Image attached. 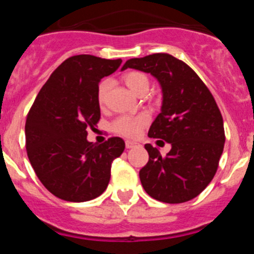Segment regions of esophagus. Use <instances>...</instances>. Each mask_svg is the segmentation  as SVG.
Here are the masks:
<instances>
[{"instance_id":"1","label":"esophagus","mask_w":254,"mask_h":254,"mask_svg":"<svg viewBox=\"0 0 254 254\" xmlns=\"http://www.w3.org/2000/svg\"><path fill=\"white\" fill-rule=\"evenodd\" d=\"M136 146H140V143L136 142V141H129V140L126 141V147H127V149H132V147H136Z\"/></svg>"}]
</instances>
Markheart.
<instances>
[{
	"instance_id": "obj_1",
	"label": "heart",
	"mask_w": 254,
	"mask_h": 254,
	"mask_svg": "<svg viewBox=\"0 0 254 254\" xmlns=\"http://www.w3.org/2000/svg\"><path fill=\"white\" fill-rule=\"evenodd\" d=\"M123 81L127 86L133 91L134 94H141L143 91H147L150 85V80L146 73L141 71H131L123 76ZM109 82L102 81L98 87V103L100 107H103L105 103V96H107ZM149 122V116L147 114H137V116H121L118 117L112 125V128L117 133L126 136V137H136L140 133L141 129L145 127Z\"/></svg>"
}]
</instances>
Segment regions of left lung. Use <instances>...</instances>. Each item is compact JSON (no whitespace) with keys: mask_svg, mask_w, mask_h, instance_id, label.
Segmentation results:
<instances>
[{"mask_svg":"<svg viewBox=\"0 0 254 254\" xmlns=\"http://www.w3.org/2000/svg\"><path fill=\"white\" fill-rule=\"evenodd\" d=\"M126 68L151 73L159 81L163 105L149 137L172 145L165 156L145 145L149 161L140 170L141 185L161 202H187L207 187L219 167L225 143L219 107L193 69L168 53L132 58L123 64Z\"/></svg>","mask_w":254,"mask_h":254,"instance_id":"obj_1","label":"left lung"}]
</instances>
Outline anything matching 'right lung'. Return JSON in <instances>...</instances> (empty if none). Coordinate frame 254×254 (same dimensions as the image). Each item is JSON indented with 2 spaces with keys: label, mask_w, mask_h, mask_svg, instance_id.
<instances>
[{
  "label": "right lung",
  "mask_w": 254,
  "mask_h": 254,
  "mask_svg": "<svg viewBox=\"0 0 254 254\" xmlns=\"http://www.w3.org/2000/svg\"><path fill=\"white\" fill-rule=\"evenodd\" d=\"M122 60L67 58L40 89L26 117V152L42 185L56 197L85 202L104 192L111 167L125 150L121 137L96 145L86 138L100 120L98 87Z\"/></svg>",
  "instance_id": "add662e5"
}]
</instances>
